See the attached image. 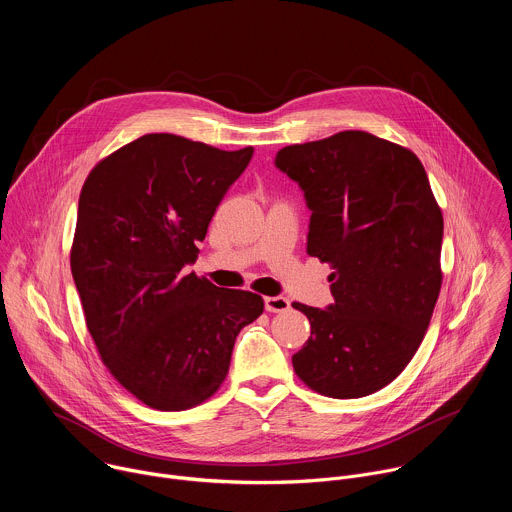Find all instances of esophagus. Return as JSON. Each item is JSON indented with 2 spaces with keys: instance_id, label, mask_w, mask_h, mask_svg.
<instances>
[{
  "instance_id": "obj_1",
  "label": "esophagus",
  "mask_w": 512,
  "mask_h": 512,
  "mask_svg": "<svg viewBox=\"0 0 512 512\" xmlns=\"http://www.w3.org/2000/svg\"><path fill=\"white\" fill-rule=\"evenodd\" d=\"M265 310L271 312V314L287 312V310H289V300H287V298H281V296H267V298H265Z\"/></svg>"
}]
</instances>
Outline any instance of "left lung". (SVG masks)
<instances>
[{
    "mask_svg": "<svg viewBox=\"0 0 512 512\" xmlns=\"http://www.w3.org/2000/svg\"><path fill=\"white\" fill-rule=\"evenodd\" d=\"M275 166L304 190L308 255L328 263L334 304L294 302L312 324L291 356L316 393L358 399L395 381L442 289L444 216L419 158L367 131L287 145Z\"/></svg>",
    "mask_w": 512,
    "mask_h": 512,
    "instance_id": "left-lung-1",
    "label": "left lung"
}]
</instances>
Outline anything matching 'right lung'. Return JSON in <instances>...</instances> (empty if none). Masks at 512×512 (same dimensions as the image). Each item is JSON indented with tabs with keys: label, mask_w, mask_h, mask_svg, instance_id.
Segmentation results:
<instances>
[{
	"label": "right lung",
	"mask_w": 512,
	"mask_h": 512,
	"mask_svg": "<svg viewBox=\"0 0 512 512\" xmlns=\"http://www.w3.org/2000/svg\"><path fill=\"white\" fill-rule=\"evenodd\" d=\"M253 148L148 133L87 176L70 269L107 371L143 405L184 411L227 379L235 338L263 314L253 291L194 273L210 218Z\"/></svg>",
	"instance_id": "right-lung-1"
}]
</instances>
